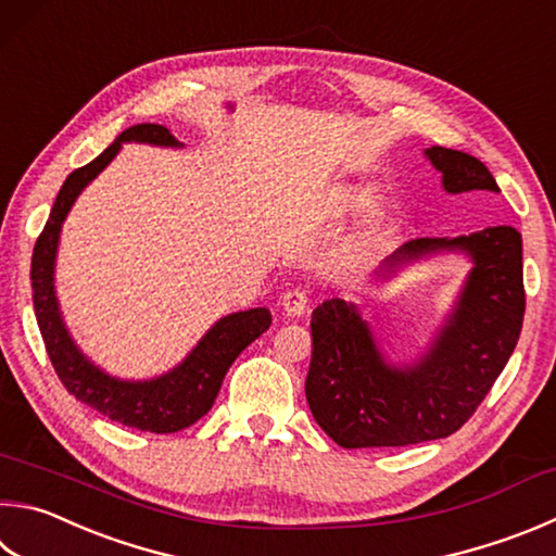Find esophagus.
Returning a JSON list of instances; mask_svg holds the SVG:
<instances>
[{"label": "esophagus", "mask_w": 556, "mask_h": 556, "mask_svg": "<svg viewBox=\"0 0 556 556\" xmlns=\"http://www.w3.org/2000/svg\"><path fill=\"white\" fill-rule=\"evenodd\" d=\"M308 308V291L306 289H289L281 294V311L287 313V316L296 318V316H304Z\"/></svg>", "instance_id": "esophagus-1"}]
</instances>
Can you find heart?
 Masks as SVG:
<instances>
[{
	"label": "heart",
	"instance_id": "obj_1",
	"mask_svg": "<svg viewBox=\"0 0 556 556\" xmlns=\"http://www.w3.org/2000/svg\"><path fill=\"white\" fill-rule=\"evenodd\" d=\"M362 201H365V194L357 187H342L330 199V211L332 214H348V211L357 208Z\"/></svg>",
	"mask_w": 556,
	"mask_h": 556
}]
</instances>
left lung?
Segmentation results:
<instances>
[{"label":"left lung","instance_id":"obj_1","mask_svg":"<svg viewBox=\"0 0 556 556\" xmlns=\"http://www.w3.org/2000/svg\"><path fill=\"white\" fill-rule=\"evenodd\" d=\"M426 157L450 194L501 191L489 167L462 150L432 146ZM442 250L467 252L473 267L447 323L413 365L387 362L355 304L328 299L313 311L306 401L340 447H403L452 435L486 399L516 350L525 316L518 230L493 226L452 240H410L383 260L377 277L387 279Z\"/></svg>","mask_w":556,"mask_h":556}]
</instances>
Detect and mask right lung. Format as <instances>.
<instances>
[{"mask_svg":"<svg viewBox=\"0 0 556 556\" xmlns=\"http://www.w3.org/2000/svg\"><path fill=\"white\" fill-rule=\"evenodd\" d=\"M150 143L179 148V140L169 134L165 126L157 124H138L126 128L114 143L92 163L75 169L60 187L58 199L50 216L46 220L43 233L38 236L34 257H31V287H34V311L40 328V336L46 342V352L53 362L58 379L73 393L77 401L87 403L94 410L109 416L121 426L146 430V432H177L206 416L218 396L220 383L228 367L243 352L252 340H257L269 328L271 316L267 308L238 311L220 318L204 338L197 342V348L189 352L181 365L169 369L167 375L148 379V381H124L109 377L106 371L92 365L70 332L60 316V306L55 299V255L60 228L67 211L73 208L89 181L116 157L124 143Z\"/></svg>","mask_w":556,"mask_h":556,"instance_id":"add662e5","label":"right lung"}]
</instances>
